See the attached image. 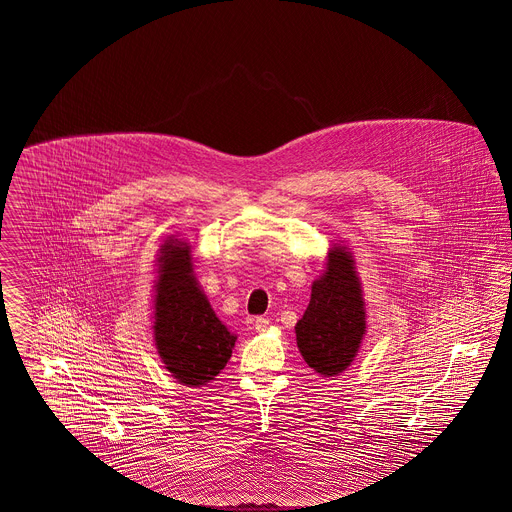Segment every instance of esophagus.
Instances as JSON below:
<instances>
[{"instance_id": "34e87169", "label": "esophagus", "mask_w": 512, "mask_h": 512, "mask_svg": "<svg viewBox=\"0 0 512 512\" xmlns=\"http://www.w3.org/2000/svg\"><path fill=\"white\" fill-rule=\"evenodd\" d=\"M268 324H270L268 318L257 317L255 318V322H253V328H255L257 332H267Z\"/></svg>"}]
</instances>
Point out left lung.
Returning <instances> with one entry per match:
<instances>
[{
	"label": "left lung",
	"instance_id": "left-lung-1",
	"mask_svg": "<svg viewBox=\"0 0 512 512\" xmlns=\"http://www.w3.org/2000/svg\"><path fill=\"white\" fill-rule=\"evenodd\" d=\"M365 334L363 282L353 253L334 244L313 282L309 307L295 324L299 353L320 376H338L355 361Z\"/></svg>",
	"mask_w": 512,
	"mask_h": 512
}]
</instances>
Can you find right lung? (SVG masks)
Segmentation results:
<instances>
[{
    "label": "right lung",
    "mask_w": 512,
    "mask_h": 512,
    "mask_svg": "<svg viewBox=\"0 0 512 512\" xmlns=\"http://www.w3.org/2000/svg\"><path fill=\"white\" fill-rule=\"evenodd\" d=\"M153 340L165 368L190 388L213 382L238 340L197 282L192 245L176 236H169L157 253Z\"/></svg>",
    "instance_id": "right-lung-1"
}]
</instances>
